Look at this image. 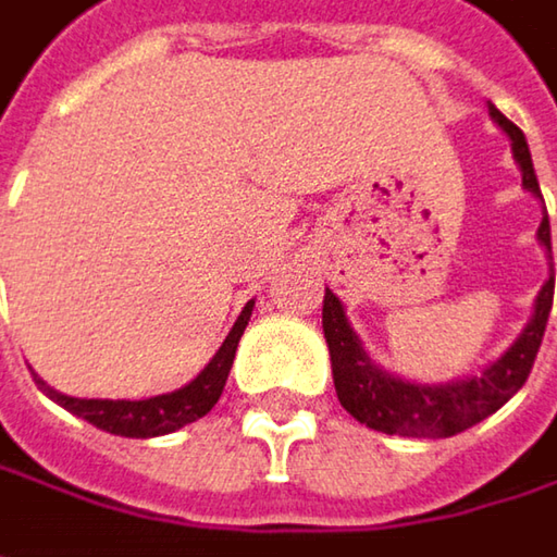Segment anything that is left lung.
I'll return each instance as SVG.
<instances>
[{
    "mask_svg": "<svg viewBox=\"0 0 557 557\" xmlns=\"http://www.w3.org/2000/svg\"><path fill=\"white\" fill-rule=\"evenodd\" d=\"M487 114L497 127L510 136V149L513 159L523 172V187L532 197L542 200L539 190V177L532 169L530 143L523 136V129L513 121H507L494 104H487ZM539 245L545 248L548 261H552V226L548 216H542L539 223ZM552 271V268H548ZM552 299H555V271L542 283L535 306H532L530 322L520 331V337L494 360L481 370L479 376H466V380L453 382H408L401 376L385 373L370 360V354L363 350L360 334L350 329L344 302L325 289V306H322V329L329 341L331 354V376H334V392L337 401L344 405V411H350V418H357L367 428L382 430V433H395V436H414V440H440V436H456L462 430L475 428L487 414H494L497 408H504L530 376L542 334L548 325V312H552Z\"/></svg>",
    "mask_w": 557,
    "mask_h": 557,
    "instance_id": "1",
    "label": "left lung"
}]
</instances>
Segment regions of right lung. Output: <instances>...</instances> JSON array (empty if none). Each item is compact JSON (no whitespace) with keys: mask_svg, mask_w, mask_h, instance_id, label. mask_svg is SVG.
Wrapping results in <instances>:
<instances>
[{"mask_svg":"<svg viewBox=\"0 0 557 557\" xmlns=\"http://www.w3.org/2000/svg\"><path fill=\"white\" fill-rule=\"evenodd\" d=\"M251 309H255V299L245 302L242 315L235 319V325L226 334L223 347L213 354V360L187 385H181L175 392L139 398V401H129V398H73V395H63V392L50 388L37 373H34V382L60 408L73 411L76 418L95 424L98 430H108V433H117V436H136V440L175 433L184 424H194L197 418H203L220 401L223 385L228 380V370H232V360H235V347H238L245 325L251 319Z\"/></svg>","mask_w":557,"mask_h":557,"instance_id":"right-lung-1","label":"right lung"}]
</instances>
